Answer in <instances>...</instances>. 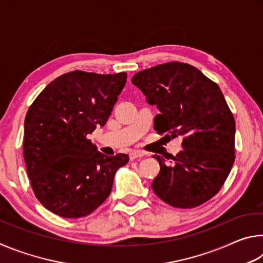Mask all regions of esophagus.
Returning a JSON list of instances; mask_svg holds the SVG:
<instances>
[{"mask_svg": "<svg viewBox=\"0 0 263 263\" xmlns=\"http://www.w3.org/2000/svg\"><path fill=\"white\" fill-rule=\"evenodd\" d=\"M144 153L140 152V151H132V152L130 153V159L131 160H136V159H139V158H142L144 157Z\"/></svg>", "mask_w": 263, "mask_h": 263, "instance_id": "obj_1", "label": "esophagus"}]
</instances>
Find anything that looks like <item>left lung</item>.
Returning a JSON list of instances; mask_svg holds the SVG:
<instances>
[{"label": "left lung", "mask_w": 263, "mask_h": 263, "mask_svg": "<svg viewBox=\"0 0 263 263\" xmlns=\"http://www.w3.org/2000/svg\"><path fill=\"white\" fill-rule=\"evenodd\" d=\"M131 82L160 111L154 118L158 133L182 137L183 149L169 163L154 155L160 164L154 194L181 209L205 203L219 191L234 162L235 123L219 87L183 62L141 70Z\"/></svg>", "instance_id": "1"}]
</instances>
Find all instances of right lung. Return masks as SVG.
<instances>
[{"instance_id": "add662e5", "label": "right lung", "mask_w": 263, "mask_h": 263, "mask_svg": "<svg viewBox=\"0 0 263 263\" xmlns=\"http://www.w3.org/2000/svg\"><path fill=\"white\" fill-rule=\"evenodd\" d=\"M126 73H66L48 84L28 110L23 152L31 186L44 206L64 218L84 217L111 193L128 155H104L87 136L104 126Z\"/></svg>"}]
</instances>
